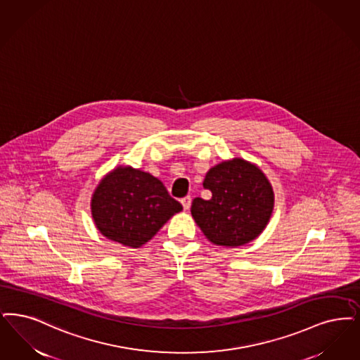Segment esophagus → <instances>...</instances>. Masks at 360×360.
I'll return each instance as SVG.
<instances>
[{
  "label": "esophagus",
  "instance_id": "esophagus-1",
  "mask_svg": "<svg viewBox=\"0 0 360 360\" xmlns=\"http://www.w3.org/2000/svg\"><path fill=\"white\" fill-rule=\"evenodd\" d=\"M181 203H182V206H184L185 210H188V207H190V205H191V198H190L188 195L184 197V198L181 200Z\"/></svg>",
  "mask_w": 360,
  "mask_h": 360
}]
</instances>
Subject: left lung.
I'll use <instances>...</instances> for the list:
<instances>
[{"label":"left lung","mask_w":360,"mask_h":360,"mask_svg":"<svg viewBox=\"0 0 360 360\" xmlns=\"http://www.w3.org/2000/svg\"><path fill=\"white\" fill-rule=\"evenodd\" d=\"M212 191L194 198L191 214L213 244L241 246L265 229L274 210V190L256 165L236 158L212 167L203 181Z\"/></svg>","instance_id":"8db88e82"}]
</instances>
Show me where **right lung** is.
I'll return each instance as SVG.
<instances>
[{
    "mask_svg": "<svg viewBox=\"0 0 360 360\" xmlns=\"http://www.w3.org/2000/svg\"><path fill=\"white\" fill-rule=\"evenodd\" d=\"M92 217L103 236L138 248L182 210L158 178L132 167H117L101 179L92 202Z\"/></svg>",
    "mask_w": 360,
    "mask_h": 360,
    "instance_id": "1",
    "label": "right lung"
}]
</instances>
